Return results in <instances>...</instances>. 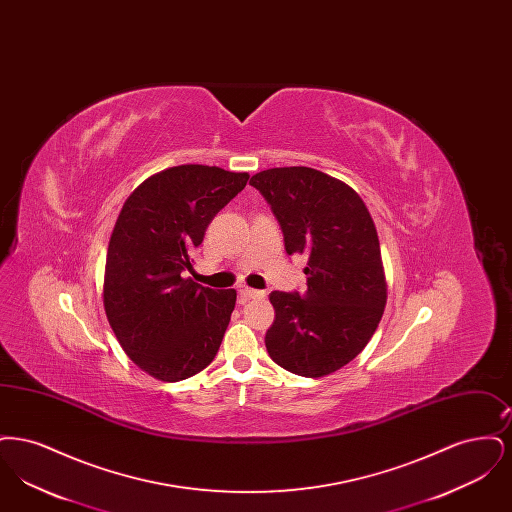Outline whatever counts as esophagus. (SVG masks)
Segmentation results:
<instances>
[{"label":"esophagus","mask_w":512,"mask_h":512,"mask_svg":"<svg viewBox=\"0 0 512 512\" xmlns=\"http://www.w3.org/2000/svg\"><path fill=\"white\" fill-rule=\"evenodd\" d=\"M240 297H244V299H259V297H265V292H259V290H253V288H240Z\"/></svg>","instance_id":"obj_1"}]
</instances>
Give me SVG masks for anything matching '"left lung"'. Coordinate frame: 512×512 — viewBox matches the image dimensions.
<instances>
[{
    "instance_id": "obj_1",
    "label": "left lung",
    "mask_w": 512,
    "mask_h": 512,
    "mask_svg": "<svg viewBox=\"0 0 512 512\" xmlns=\"http://www.w3.org/2000/svg\"><path fill=\"white\" fill-rule=\"evenodd\" d=\"M249 184L267 199L286 253L307 257V292L270 293L268 355L305 378L332 374L365 349L384 315L376 226L353 188L309 167L257 172Z\"/></svg>"
}]
</instances>
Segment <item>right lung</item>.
<instances>
[{
    "mask_svg": "<svg viewBox=\"0 0 512 512\" xmlns=\"http://www.w3.org/2000/svg\"><path fill=\"white\" fill-rule=\"evenodd\" d=\"M247 172L180 165L149 176L122 205L113 228L103 305L124 353L163 382L211 365L236 305V290L184 278L192 251Z\"/></svg>",
    "mask_w": 512,
    "mask_h": 512,
    "instance_id": "right-lung-1",
    "label": "right lung"
}]
</instances>
